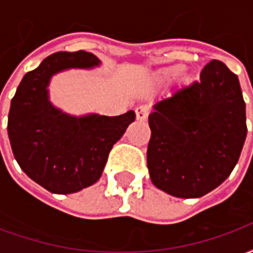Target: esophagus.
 I'll list each match as a JSON object with an SVG mask.
<instances>
[{
    "label": "esophagus",
    "instance_id": "obj_1",
    "mask_svg": "<svg viewBox=\"0 0 253 253\" xmlns=\"http://www.w3.org/2000/svg\"><path fill=\"white\" fill-rule=\"evenodd\" d=\"M135 116L138 121H146L149 116V108L146 105H139L135 110Z\"/></svg>",
    "mask_w": 253,
    "mask_h": 253
}]
</instances>
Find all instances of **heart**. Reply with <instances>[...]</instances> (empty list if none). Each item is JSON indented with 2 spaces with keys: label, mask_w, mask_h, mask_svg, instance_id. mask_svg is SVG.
<instances>
[{
  "label": "heart",
  "mask_w": 253,
  "mask_h": 253,
  "mask_svg": "<svg viewBox=\"0 0 253 253\" xmlns=\"http://www.w3.org/2000/svg\"><path fill=\"white\" fill-rule=\"evenodd\" d=\"M183 72H184V66H183V65H175V66H170L164 69V70L161 72V76H163L164 78L170 80V78L179 77L180 74H183Z\"/></svg>",
  "instance_id": "b5f03b06"
}]
</instances>
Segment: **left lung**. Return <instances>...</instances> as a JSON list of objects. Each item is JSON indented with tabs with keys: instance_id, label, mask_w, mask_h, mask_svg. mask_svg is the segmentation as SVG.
Returning a JSON list of instances; mask_svg holds the SVG:
<instances>
[{
	"instance_id": "1",
	"label": "left lung",
	"mask_w": 253,
	"mask_h": 253,
	"mask_svg": "<svg viewBox=\"0 0 253 253\" xmlns=\"http://www.w3.org/2000/svg\"><path fill=\"white\" fill-rule=\"evenodd\" d=\"M148 168L153 184L177 198H201L226 180L247 137L237 76L221 61L154 105Z\"/></svg>"
}]
</instances>
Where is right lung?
Listing matches in <instances>:
<instances>
[{
    "mask_svg": "<svg viewBox=\"0 0 253 253\" xmlns=\"http://www.w3.org/2000/svg\"><path fill=\"white\" fill-rule=\"evenodd\" d=\"M90 52H55L21 80L10 103L8 134L14 159L31 179L52 194H72L99 180L111 149L134 122L119 116L73 118L47 99L50 77L69 67H92Z\"/></svg>",
    "mask_w": 253,
    "mask_h": 253,
    "instance_id": "add662e5",
    "label": "right lung"
}]
</instances>
